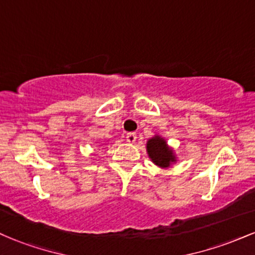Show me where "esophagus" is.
Masks as SVG:
<instances>
[{
  "instance_id": "34e87169",
  "label": "esophagus",
  "mask_w": 255,
  "mask_h": 255,
  "mask_svg": "<svg viewBox=\"0 0 255 255\" xmlns=\"http://www.w3.org/2000/svg\"><path fill=\"white\" fill-rule=\"evenodd\" d=\"M127 141L130 142V144H133V142H135L136 140V134L135 133H128L127 134Z\"/></svg>"
}]
</instances>
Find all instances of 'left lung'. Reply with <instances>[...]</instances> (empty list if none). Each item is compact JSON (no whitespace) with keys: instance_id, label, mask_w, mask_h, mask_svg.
I'll use <instances>...</instances> for the list:
<instances>
[{"instance_id":"1","label":"left lung","mask_w":255,"mask_h":255,"mask_svg":"<svg viewBox=\"0 0 255 255\" xmlns=\"http://www.w3.org/2000/svg\"><path fill=\"white\" fill-rule=\"evenodd\" d=\"M146 150H147L148 157L151 158L152 162L159 168H169L172 163L176 162L174 151L159 135H154L148 139L147 144H146Z\"/></svg>"}]
</instances>
